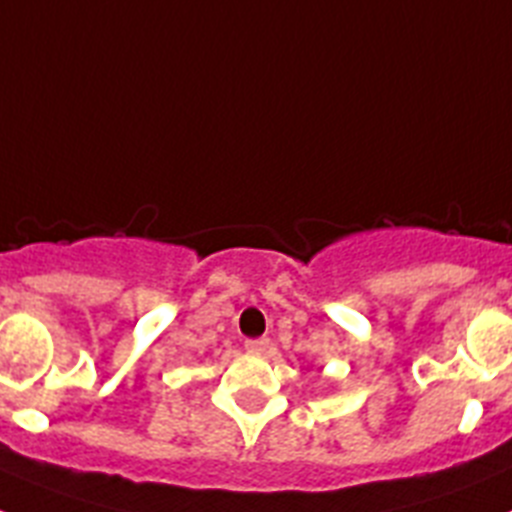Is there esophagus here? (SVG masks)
<instances>
[{
  "label": "esophagus",
  "mask_w": 512,
  "mask_h": 512,
  "mask_svg": "<svg viewBox=\"0 0 512 512\" xmlns=\"http://www.w3.org/2000/svg\"><path fill=\"white\" fill-rule=\"evenodd\" d=\"M266 348H269V338H248L246 341V351L251 354H264Z\"/></svg>",
  "instance_id": "obj_1"
}]
</instances>
